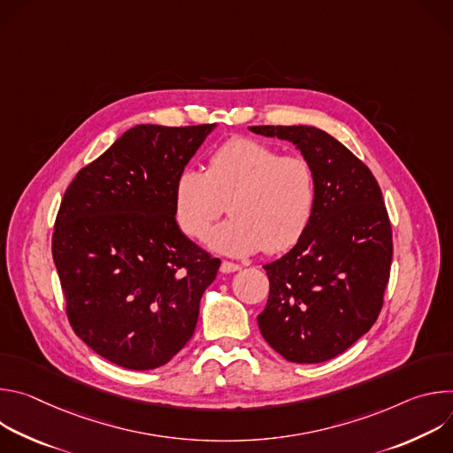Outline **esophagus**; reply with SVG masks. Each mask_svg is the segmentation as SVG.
Here are the masks:
<instances>
[{"label":"esophagus","instance_id":"obj_1","mask_svg":"<svg viewBox=\"0 0 453 453\" xmlns=\"http://www.w3.org/2000/svg\"><path fill=\"white\" fill-rule=\"evenodd\" d=\"M242 267L238 264H233V262H222V265H220V273H224V274H231V273H236Z\"/></svg>","mask_w":453,"mask_h":453}]
</instances>
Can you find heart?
Wrapping results in <instances>:
<instances>
[{"label":"heart","instance_id":"obj_1","mask_svg":"<svg viewBox=\"0 0 453 453\" xmlns=\"http://www.w3.org/2000/svg\"><path fill=\"white\" fill-rule=\"evenodd\" d=\"M313 203L310 163L249 138L224 143L210 156L206 172L184 168L175 182L177 222L191 238L204 236L229 206L233 217L215 227L206 243L234 257L294 245L308 226Z\"/></svg>","mask_w":453,"mask_h":453}]
</instances>
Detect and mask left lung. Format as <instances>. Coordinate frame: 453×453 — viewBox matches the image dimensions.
Returning a JSON list of instances; mask_svg holds the SVG:
<instances>
[{
  "label": "left lung",
  "mask_w": 453,
  "mask_h": 453,
  "mask_svg": "<svg viewBox=\"0 0 453 453\" xmlns=\"http://www.w3.org/2000/svg\"><path fill=\"white\" fill-rule=\"evenodd\" d=\"M249 128L296 145L315 175L306 229L280 260L264 265L271 292L257 326L288 362H326L371 330L383 304L393 231L381 189L357 156L317 127Z\"/></svg>",
  "instance_id": "1"
}]
</instances>
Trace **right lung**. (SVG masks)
<instances>
[{"label": "right lung", "mask_w": 453, "mask_h": 453, "mask_svg": "<svg viewBox=\"0 0 453 453\" xmlns=\"http://www.w3.org/2000/svg\"><path fill=\"white\" fill-rule=\"evenodd\" d=\"M217 125H136L64 193L51 252L70 325L125 369L165 365L191 339L220 260L175 220V182Z\"/></svg>", "instance_id": "1"}]
</instances>
